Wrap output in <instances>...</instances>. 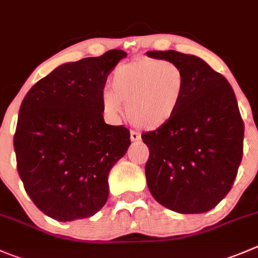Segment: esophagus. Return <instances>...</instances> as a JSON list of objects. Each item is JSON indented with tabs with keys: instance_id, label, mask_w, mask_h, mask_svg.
<instances>
[{
	"instance_id": "esophagus-1",
	"label": "esophagus",
	"mask_w": 258,
	"mask_h": 258,
	"mask_svg": "<svg viewBox=\"0 0 258 258\" xmlns=\"http://www.w3.org/2000/svg\"><path fill=\"white\" fill-rule=\"evenodd\" d=\"M131 141L132 142L141 141V134L137 133V132H131Z\"/></svg>"
}]
</instances>
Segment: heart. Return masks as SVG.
<instances>
[{"label":"heart","mask_w":258,"mask_h":258,"mask_svg":"<svg viewBox=\"0 0 258 258\" xmlns=\"http://www.w3.org/2000/svg\"><path fill=\"white\" fill-rule=\"evenodd\" d=\"M186 87L185 72L176 63L139 58L116 68L112 88L102 91L101 105L111 119L126 116L127 109V116L137 126L156 132L175 119Z\"/></svg>","instance_id":"1"}]
</instances>
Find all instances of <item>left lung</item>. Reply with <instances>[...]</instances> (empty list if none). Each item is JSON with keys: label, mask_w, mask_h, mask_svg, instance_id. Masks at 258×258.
<instances>
[{"label": "left lung", "mask_w": 258, "mask_h": 258, "mask_svg": "<svg viewBox=\"0 0 258 258\" xmlns=\"http://www.w3.org/2000/svg\"><path fill=\"white\" fill-rule=\"evenodd\" d=\"M146 54L180 66L187 81L175 119L142 136L149 149L147 185L159 204L172 212H209L232 188L243 154L244 125L234 91L220 73L192 54Z\"/></svg>", "instance_id": "1"}]
</instances>
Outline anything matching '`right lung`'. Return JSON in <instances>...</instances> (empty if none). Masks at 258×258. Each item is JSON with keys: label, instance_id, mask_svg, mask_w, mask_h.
<instances>
[{"label": "right lung", "instance_id": "right-lung-1", "mask_svg": "<svg viewBox=\"0 0 258 258\" xmlns=\"http://www.w3.org/2000/svg\"><path fill=\"white\" fill-rule=\"evenodd\" d=\"M120 49L58 66L20 106L14 148L25 191L45 215L72 222L96 214L109 198V172L131 133L105 122L101 94Z\"/></svg>", "mask_w": 258, "mask_h": 258}]
</instances>
